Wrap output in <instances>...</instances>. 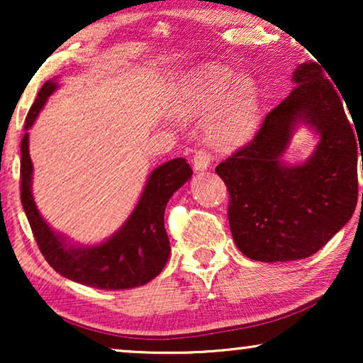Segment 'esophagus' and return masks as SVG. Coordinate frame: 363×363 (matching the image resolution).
<instances>
[{
	"label": "esophagus",
	"instance_id": "obj_1",
	"mask_svg": "<svg viewBox=\"0 0 363 363\" xmlns=\"http://www.w3.org/2000/svg\"><path fill=\"white\" fill-rule=\"evenodd\" d=\"M210 162L211 157L205 148H198L195 155H193V167H195V170H206L210 167Z\"/></svg>",
	"mask_w": 363,
	"mask_h": 363
}]
</instances>
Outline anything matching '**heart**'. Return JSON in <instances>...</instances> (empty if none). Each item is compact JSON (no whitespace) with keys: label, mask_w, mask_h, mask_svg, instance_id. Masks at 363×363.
Listing matches in <instances>:
<instances>
[{"label":"heart","mask_w":363,"mask_h":363,"mask_svg":"<svg viewBox=\"0 0 363 363\" xmlns=\"http://www.w3.org/2000/svg\"><path fill=\"white\" fill-rule=\"evenodd\" d=\"M206 123V133L218 147L241 145L251 137L259 112V91L251 79L225 66H208L183 79L175 111L195 116L215 111Z\"/></svg>","instance_id":"1"}]
</instances>
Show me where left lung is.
I'll return each instance as SVG.
<instances>
[{
  "mask_svg": "<svg viewBox=\"0 0 363 363\" xmlns=\"http://www.w3.org/2000/svg\"><path fill=\"white\" fill-rule=\"evenodd\" d=\"M325 72L319 61L297 67L289 96L267 113L246 145L216 167L230 193L233 240L255 261L309 257L355 211L359 135ZM301 120L316 128L321 142L304 166L287 167L280 158Z\"/></svg>",
  "mask_w": 363,
  "mask_h": 363,
  "instance_id": "8db88e82",
  "label": "left lung"
}]
</instances>
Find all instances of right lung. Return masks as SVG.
<instances>
[{
    "instance_id": "obj_1",
    "label": "right lung",
    "mask_w": 363,
    "mask_h": 363,
    "mask_svg": "<svg viewBox=\"0 0 363 363\" xmlns=\"http://www.w3.org/2000/svg\"><path fill=\"white\" fill-rule=\"evenodd\" d=\"M56 87L57 84L54 81H48L41 87L28 112L24 130L31 128ZM31 175L33 163L28 150V133H24L19 183L21 203L39 251L54 271L79 284L106 291L143 286L160 274L170 256V240L163 221L167 203L193 175L190 163H186L185 158H173L155 168L125 225L106 242L91 247L67 246L66 241L46 225L33 200Z\"/></svg>"
}]
</instances>
